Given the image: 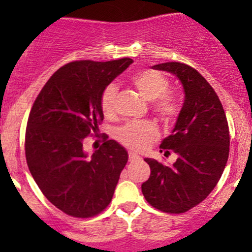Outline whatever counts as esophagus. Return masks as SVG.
Listing matches in <instances>:
<instances>
[{"mask_svg":"<svg viewBox=\"0 0 252 252\" xmlns=\"http://www.w3.org/2000/svg\"><path fill=\"white\" fill-rule=\"evenodd\" d=\"M136 159H140V156L136 155L135 152H129V161L133 162V161H136Z\"/></svg>","mask_w":252,"mask_h":252,"instance_id":"1","label":"esophagus"}]
</instances>
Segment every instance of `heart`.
I'll return each instance as SVG.
<instances>
[{
	"label": "heart",
	"mask_w": 252,
	"mask_h": 252,
	"mask_svg": "<svg viewBox=\"0 0 252 252\" xmlns=\"http://www.w3.org/2000/svg\"><path fill=\"white\" fill-rule=\"evenodd\" d=\"M131 84L138 89L145 100L155 101L154 110L163 121L171 122L178 114L177 100L168 95L169 81L158 70L145 69L135 73L131 77ZM117 88L111 84L101 95V110L105 116H111L114 112ZM158 138V130L150 122H130L118 130V139L126 146L133 150L146 149Z\"/></svg>",
	"instance_id": "1"
}]
</instances>
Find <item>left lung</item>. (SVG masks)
<instances>
[{"label": "left lung", "mask_w": 252, "mask_h": 252, "mask_svg": "<svg viewBox=\"0 0 252 252\" xmlns=\"http://www.w3.org/2000/svg\"><path fill=\"white\" fill-rule=\"evenodd\" d=\"M152 68L178 78L184 103L172 134L161 142L164 155L172 150L177 161L166 166L145 158L151 174L141 190L157 210L183 213L204 201L217 185L229 156V128L217 94L196 69L179 62Z\"/></svg>", "instance_id": "1"}]
</instances>
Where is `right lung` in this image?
<instances>
[{
    "mask_svg": "<svg viewBox=\"0 0 252 252\" xmlns=\"http://www.w3.org/2000/svg\"><path fill=\"white\" fill-rule=\"evenodd\" d=\"M131 58L77 61L52 75L35 100L25 133L29 171L46 199L67 215L96 216L110 205L126 150L106 140L91 156L83 142L103 121L101 95Z\"/></svg>",
    "mask_w": 252,
    "mask_h": 252,
    "instance_id": "add662e5",
    "label": "right lung"
}]
</instances>
